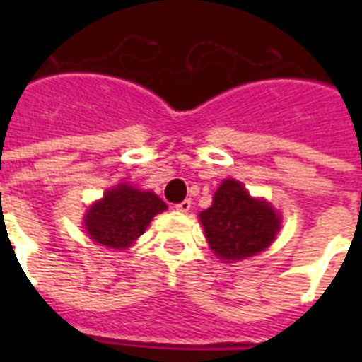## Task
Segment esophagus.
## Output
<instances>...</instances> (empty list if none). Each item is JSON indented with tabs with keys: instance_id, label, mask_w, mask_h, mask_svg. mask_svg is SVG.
I'll return each mask as SVG.
<instances>
[{
	"instance_id": "34e87169",
	"label": "esophagus",
	"mask_w": 362,
	"mask_h": 362,
	"mask_svg": "<svg viewBox=\"0 0 362 362\" xmlns=\"http://www.w3.org/2000/svg\"><path fill=\"white\" fill-rule=\"evenodd\" d=\"M190 206H192V201L190 199H185V201H181V203L175 204V210H177V212L187 214L188 210H190Z\"/></svg>"
}]
</instances>
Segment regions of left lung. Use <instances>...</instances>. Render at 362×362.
I'll use <instances>...</instances> for the list:
<instances>
[{"label":"left lung","instance_id":"1","mask_svg":"<svg viewBox=\"0 0 362 362\" xmlns=\"http://www.w3.org/2000/svg\"><path fill=\"white\" fill-rule=\"evenodd\" d=\"M210 248L223 261H239L263 252L279 232V216L270 204L250 197L235 179L217 188L210 209L199 214Z\"/></svg>","mask_w":362,"mask_h":362}]
</instances>
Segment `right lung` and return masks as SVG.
I'll return each mask as SVG.
<instances>
[{
	"mask_svg": "<svg viewBox=\"0 0 362 362\" xmlns=\"http://www.w3.org/2000/svg\"><path fill=\"white\" fill-rule=\"evenodd\" d=\"M163 210L166 204L152 192L119 185L92 204L85 216V228L95 243L121 250L132 245Z\"/></svg>",
	"mask_w": 362,
	"mask_h": 362,
	"instance_id": "add662e5",
	"label": "right lung"
}]
</instances>
